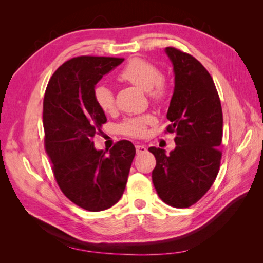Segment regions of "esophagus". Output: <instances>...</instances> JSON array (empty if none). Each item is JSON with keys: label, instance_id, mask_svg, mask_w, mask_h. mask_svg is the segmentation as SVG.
I'll return each instance as SVG.
<instances>
[{"label": "esophagus", "instance_id": "1", "mask_svg": "<svg viewBox=\"0 0 263 263\" xmlns=\"http://www.w3.org/2000/svg\"><path fill=\"white\" fill-rule=\"evenodd\" d=\"M136 150H137V154L138 155H141V154L147 153V148L144 147V146H141V144H137Z\"/></svg>", "mask_w": 263, "mask_h": 263}]
</instances>
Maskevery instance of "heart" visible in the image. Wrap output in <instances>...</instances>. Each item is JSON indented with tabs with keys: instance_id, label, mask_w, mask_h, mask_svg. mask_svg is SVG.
<instances>
[{
	"instance_id": "heart-1",
	"label": "heart",
	"mask_w": 263,
	"mask_h": 263,
	"mask_svg": "<svg viewBox=\"0 0 263 263\" xmlns=\"http://www.w3.org/2000/svg\"><path fill=\"white\" fill-rule=\"evenodd\" d=\"M117 79L123 82L131 83L147 91L149 97L154 102L158 103L165 97L167 88L165 81L160 78V71L153 63L142 59H133L128 61L120 73ZM95 102L104 113H111L115 108L114 93L105 85H98L93 89ZM154 121L152 115L127 117L120 125L122 135L140 138L146 133V127Z\"/></svg>"
}]
</instances>
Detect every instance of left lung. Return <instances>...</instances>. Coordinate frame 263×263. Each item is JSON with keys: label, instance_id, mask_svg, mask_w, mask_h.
Instances as JSON below:
<instances>
[{"label": "left lung", "instance_id": "1", "mask_svg": "<svg viewBox=\"0 0 263 263\" xmlns=\"http://www.w3.org/2000/svg\"><path fill=\"white\" fill-rule=\"evenodd\" d=\"M165 53L175 74L174 92L167 119L176 147H150L156 158L153 183L159 198L175 208H187L199 201L219 172L222 139L220 99L209 72L192 55L174 47Z\"/></svg>", "mask_w": 263, "mask_h": 263}]
</instances>
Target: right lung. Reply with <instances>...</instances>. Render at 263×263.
<instances>
[{
	"instance_id": "obj_1",
	"label": "right lung",
	"mask_w": 263,
	"mask_h": 263,
	"mask_svg": "<svg viewBox=\"0 0 263 263\" xmlns=\"http://www.w3.org/2000/svg\"><path fill=\"white\" fill-rule=\"evenodd\" d=\"M124 59L79 57L54 72L44 96L45 149L61 191L88 211L110 208L122 197L136 148L127 140L106 155L92 138L106 123L95 102L93 89L103 76Z\"/></svg>"
}]
</instances>
